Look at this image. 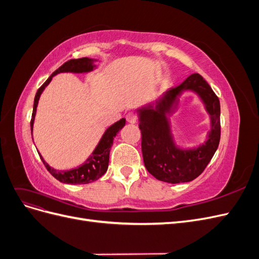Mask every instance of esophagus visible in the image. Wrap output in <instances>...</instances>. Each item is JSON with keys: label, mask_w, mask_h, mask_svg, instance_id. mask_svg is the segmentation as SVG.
<instances>
[{"label": "esophagus", "mask_w": 259, "mask_h": 259, "mask_svg": "<svg viewBox=\"0 0 259 259\" xmlns=\"http://www.w3.org/2000/svg\"><path fill=\"white\" fill-rule=\"evenodd\" d=\"M126 120L131 124H135L137 122V120H138V117H137V115L134 112H130V113L126 114Z\"/></svg>", "instance_id": "obj_1"}]
</instances>
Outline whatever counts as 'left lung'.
<instances>
[{"mask_svg":"<svg viewBox=\"0 0 259 259\" xmlns=\"http://www.w3.org/2000/svg\"><path fill=\"white\" fill-rule=\"evenodd\" d=\"M186 91L195 93L210 115L207 140L191 148L178 146L171 131L169 114ZM142 131V151L147 170L169 184L188 183L197 178L215 154L221 140V104L203 77L193 73L175 88L167 89L155 103L138 108Z\"/></svg>","mask_w":259,"mask_h":259,"instance_id":"left-lung-1","label":"left lung"}]
</instances>
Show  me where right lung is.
Listing matches in <instances>:
<instances>
[{"mask_svg": "<svg viewBox=\"0 0 259 259\" xmlns=\"http://www.w3.org/2000/svg\"><path fill=\"white\" fill-rule=\"evenodd\" d=\"M95 61L97 60L88 58V57L80 58V59H71L65 62L61 67H59L56 71H55L49 79L45 81V83L37 90L34 97L32 117H31V133L33 131V123L35 119L38 99H40L41 94L43 93L46 86L51 83L53 77L56 74L62 73V72H72V73L92 72L97 68L95 66ZM124 125H125L124 117L120 121H117L114 124L110 125V126L105 131L104 135L101 136L99 140L98 145L96 146L95 149H94V151L89 156L88 160H86L79 167H75L69 170H59L50 166L49 164L44 161L43 156L40 154V152L37 151L38 155H40V158L44 163L45 167L48 168L50 173L57 180H59L60 183L71 184V185H82V184L93 183L95 182V180L99 179L107 171L108 164H109V154H110V149L113 144V139L116 136L117 133L123 128Z\"/></svg>", "mask_w": 259, "mask_h": 259, "instance_id": "add662e5", "label": "right lung"}]
</instances>
